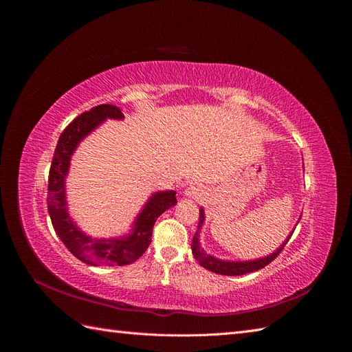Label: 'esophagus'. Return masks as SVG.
<instances>
[{"label": "esophagus", "instance_id": "esophagus-1", "mask_svg": "<svg viewBox=\"0 0 352 352\" xmlns=\"http://www.w3.org/2000/svg\"><path fill=\"white\" fill-rule=\"evenodd\" d=\"M185 195L194 199H201L202 195H204V189H202L199 185H190L189 188L185 189Z\"/></svg>", "mask_w": 352, "mask_h": 352}]
</instances>
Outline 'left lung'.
Wrapping results in <instances>:
<instances>
[{"label":"left lung","mask_w":352,"mask_h":352,"mask_svg":"<svg viewBox=\"0 0 352 352\" xmlns=\"http://www.w3.org/2000/svg\"><path fill=\"white\" fill-rule=\"evenodd\" d=\"M206 217H204V210L199 208V221H198V228L197 232L194 235L192 239V254L194 257L197 258V261L202 265V267L212 272V273H217V274H225V276H241V274H247L251 272H257L265 265L270 264L278 255L280 254V251L285 248V245L287 243V241L291 239L292 233L287 239L280 245V247L276 250L273 254L267 255V257H263V258H257V260H250V261H225V260H220L212 257V255L207 254L204 250L201 248L199 245V230L202 228V223H204Z\"/></svg>","instance_id":"obj_1"}]
</instances>
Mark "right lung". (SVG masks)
Returning a JSON list of instances; mask_svg holds the SVG:
<instances>
[{
	"label": "right lung",
	"instance_id": "add662e5",
	"mask_svg": "<svg viewBox=\"0 0 352 352\" xmlns=\"http://www.w3.org/2000/svg\"><path fill=\"white\" fill-rule=\"evenodd\" d=\"M119 107L101 104L74 119L58 138L48 176V212L52 226L67 250L80 261L91 265H126L136 261L151 243L155 220L176 206V190H160L150 197L133 221L129 235L122 238H92L76 226L67 211L66 177L70 158L85 136L107 119L122 120Z\"/></svg>",
	"mask_w": 352,
	"mask_h": 352
}]
</instances>
